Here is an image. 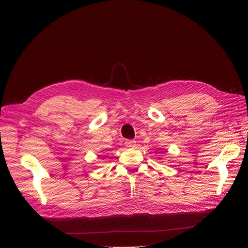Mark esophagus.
Returning a JSON list of instances; mask_svg holds the SVG:
<instances>
[{
  "mask_svg": "<svg viewBox=\"0 0 248 248\" xmlns=\"http://www.w3.org/2000/svg\"><path fill=\"white\" fill-rule=\"evenodd\" d=\"M124 146L128 149L131 148H135L136 147V141L135 140H125L124 142Z\"/></svg>",
  "mask_w": 248,
  "mask_h": 248,
  "instance_id": "obj_1",
  "label": "esophagus"
}]
</instances>
